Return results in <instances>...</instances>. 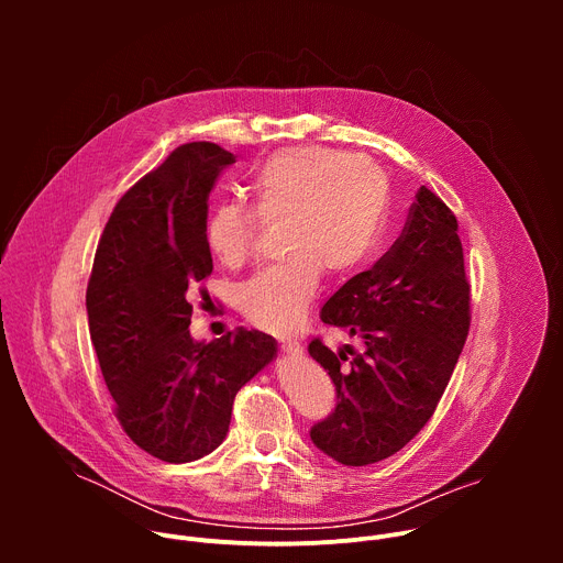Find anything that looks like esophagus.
I'll return each mask as SVG.
<instances>
[{
	"instance_id": "34e87169",
	"label": "esophagus",
	"mask_w": 563,
	"mask_h": 563,
	"mask_svg": "<svg viewBox=\"0 0 563 563\" xmlns=\"http://www.w3.org/2000/svg\"><path fill=\"white\" fill-rule=\"evenodd\" d=\"M283 352H287V354H291V356H298V354H302V345L298 343V341H283Z\"/></svg>"
}]
</instances>
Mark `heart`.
<instances>
[{
  "label": "heart",
  "instance_id": "1",
  "mask_svg": "<svg viewBox=\"0 0 563 563\" xmlns=\"http://www.w3.org/2000/svg\"><path fill=\"white\" fill-rule=\"evenodd\" d=\"M247 194L263 222H280L285 256L240 287L238 305L252 325L289 332L309 311L323 269L347 276L372 256L387 216L389 183L365 155L302 146L267 157ZM256 229L247 209L218 205L205 224L207 250L227 267L243 265Z\"/></svg>",
  "mask_w": 563,
  "mask_h": 563
}]
</instances>
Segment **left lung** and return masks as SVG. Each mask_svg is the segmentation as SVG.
<instances>
[{
  "mask_svg": "<svg viewBox=\"0 0 563 563\" xmlns=\"http://www.w3.org/2000/svg\"><path fill=\"white\" fill-rule=\"evenodd\" d=\"M459 224L421 187L404 233L372 269L320 309L325 325L363 339L334 354L318 339L309 356L332 376L336 410L311 428L313 445L343 465H369L408 445L430 421L470 328V285Z\"/></svg>",
  "mask_w": 563,
  "mask_h": 563,
  "instance_id": "8db88e82",
  "label": "left lung"
}]
</instances>
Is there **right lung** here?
Instances as JSON below:
<instances>
[{
	"label": "right lung",
	"mask_w": 563,
	"mask_h": 563,
	"mask_svg": "<svg viewBox=\"0 0 563 563\" xmlns=\"http://www.w3.org/2000/svg\"><path fill=\"white\" fill-rule=\"evenodd\" d=\"M233 153L178 146L115 205L87 287L89 332L115 417L135 445L167 463L213 452L229 432L238 389L278 352L247 328L205 343L189 332V294L213 272L207 200Z\"/></svg>",
	"instance_id": "1"
}]
</instances>
